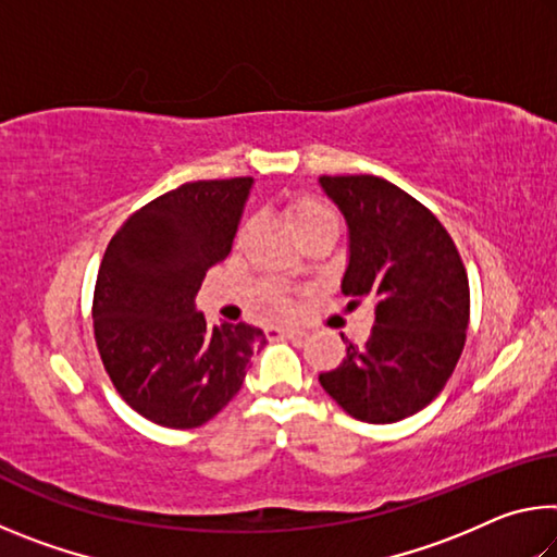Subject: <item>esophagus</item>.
<instances>
[{
	"mask_svg": "<svg viewBox=\"0 0 557 557\" xmlns=\"http://www.w3.org/2000/svg\"><path fill=\"white\" fill-rule=\"evenodd\" d=\"M268 332L272 336H285V338H295V342H301V338L307 336L305 329H297V326H270Z\"/></svg>",
	"mask_w": 557,
	"mask_h": 557,
	"instance_id": "1",
	"label": "esophagus"
}]
</instances>
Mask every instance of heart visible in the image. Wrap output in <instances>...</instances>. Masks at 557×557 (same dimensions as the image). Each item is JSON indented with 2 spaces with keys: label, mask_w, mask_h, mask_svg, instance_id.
<instances>
[{
  "label": "heart",
  "mask_w": 557,
  "mask_h": 557,
  "mask_svg": "<svg viewBox=\"0 0 557 557\" xmlns=\"http://www.w3.org/2000/svg\"><path fill=\"white\" fill-rule=\"evenodd\" d=\"M287 215L295 231L301 235L314 233V231H336L338 228V215L326 201L317 199V196H297L287 203ZM245 225L240 228V235H245ZM275 309H285V297H272Z\"/></svg>",
  "instance_id": "obj_1"
}]
</instances>
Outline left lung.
<instances>
[{
  "mask_svg": "<svg viewBox=\"0 0 557 557\" xmlns=\"http://www.w3.org/2000/svg\"><path fill=\"white\" fill-rule=\"evenodd\" d=\"M319 184L348 225L342 292L375 305L369 342H346V358L319 383L351 418L388 425L435 400L455 371L469 324L465 262L437 215L385 178Z\"/></svg>",
  "mask_w": 557,
  "mask_h": 557,
  "instance_id": "obj_1",
  "label": "left lung"
}]
</instances>
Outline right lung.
Returning <instances> with one entry per match:
<instances>
[{"mask_svg": "<svg viewBox=\"0 0 557 557\" xmlns=\"http://www.w3.org/2000/svg\"><path fill=\"white\" fill-rule=\"evenodd\" d=\"M250 186V176L182 184L132 213L102 256L92 295L102 366L122 400L162 428L219 414L265 344L258 326H209L194 301L233 248Z\"/></svg>", "mask_w": 557, "mask_h": 557, "instance_id": "right-lung-1", "label": "right lung"}]
</instances>
